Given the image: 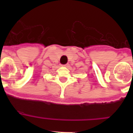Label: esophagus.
Masks as SVG:
<instances>
[{"label": "esophagus", "instance_id": "34e87169", "mask_svg": "<svg viewBox=\"0 0 133 133\" xmlns=\"http://www.w3.org/2000/svg\"><path fill=\"white\" fill-rule=\"evenodd\" d=\"M69 65L68 64H63V66H67Z\"/></svg>", "mask_w": 133, "mask_h": 133}]
</instances>
